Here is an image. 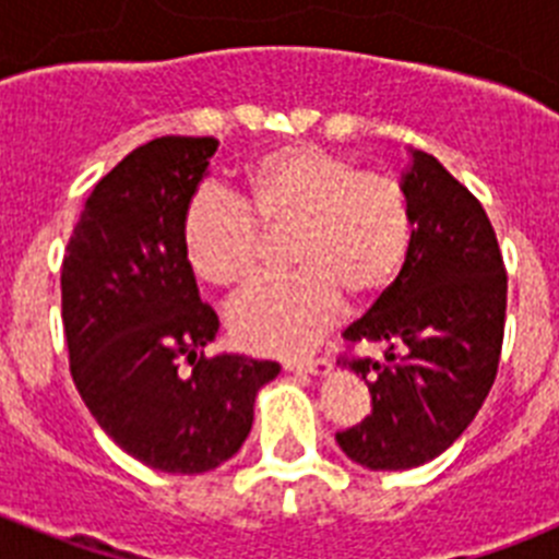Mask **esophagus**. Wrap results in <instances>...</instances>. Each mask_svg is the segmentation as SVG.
<instances>
[{
    "label": "esophagus",
    "instance_id": "obj_1",
    "mask_svg": "<svg viewBox=\"0 0 559 559\" xmlns=\"http://www.w3.org/2000/svg\"><path fill=\"white\" fill-rule=\"evenodd\" d=\"M330 364L328 358H310V360H288L285 369L288 372H305V374H328L330 372Z\"/></svg>",
    "mask_w": 559,
    "mask_h": 559
}]
</instances>
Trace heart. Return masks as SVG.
<instances>
[{"label":"heart","mask_w":559,"mask_h":559,"mask_svg":"<svg viewBox=\"0 0 559 559\" xmlns=\"http://www.w3.org/2000/svg\"><path fill=\"white\" fill-rule=\"evenodd\" d=\"M265 235H290L294 274L260 285L229 310L240 347L299 355L338 319L341 305H372L397 283L414 237L408 195L386 173L358 170L319 145H285L240 173L237 201L201 192L187 206V263L212 288L243 290L263 274Z\"/></svg>","instance_id":"b5f03b06"}]
</instances>
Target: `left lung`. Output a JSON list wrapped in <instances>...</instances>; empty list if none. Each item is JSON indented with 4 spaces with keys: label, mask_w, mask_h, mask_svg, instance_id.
Masks as SVG:
<instances>
[{
    "label": "left lung",
    "mask_w": 559,
    "mask_h": 559,
    "mask_svg": "<svg viewBox=\"0 0 559 559\" xmlns=\"http://www.w3.org/2000/svg\"><path fill=\"white\" fill-rule=\"evenodd\" d=\"M400 185L414 215L406 265L386 296L344 330L386 360L349 364L372 414L335 433L367 471H412L462 437L490 394L507 316V271L487 212L426 151H408Z\"/></svg>",
    "instance_id": "1"
}]
</instances>
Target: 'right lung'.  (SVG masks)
I'll list each match as a JSON object with an SVG mask.
<instances>
[{
    "instance_id": "1",
    "label": "right lung",
    "mask_w": 559,
    "mask_h": 559,
    "mask_svg": "<svg viewBox=\"0 0 559 559\" xmlns=\"http://www.w3.org/2000/svg\"><path fill=\"white\" fill-rule=\"evenodd\" d=\"M218 151L212 136H162L95 185L61 269L69 369L97 426L162 473H206L235 456L274 360L204 358L218 316L187 263V206ZM187 357L193 369L178 372Z\"/></svg>"
}]
</instances>
